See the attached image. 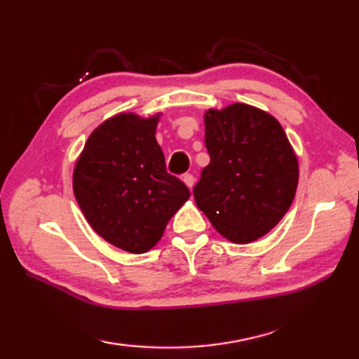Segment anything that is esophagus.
Listing matches in <instances>:
<instances>
[{"label":"esophagus","mask_w":359,"mask_h":359,"mask_svg":"<svg viewBox=\"0 0 359 359\" xmlns=\"http://www.w3.org/2000/svg\"><path fill=\"white\" fill-rule=\"evenodd\" d=\"M184 184L189 188V189H193V187H194V182H196V179H194V175L193 174H185L184 175Z\"/></svg>","instance_id":"esophagus-1"}]
</instances>
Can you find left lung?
Wrapping results in <instances>:
<instances>
[{
	"label": "left lung",
	"instance_id": "8db88e82",
	"mask_svg": "<svg viewBox=\"0 0 359 359\" xmlns=\"http://www.w3.org/2000/svg\"><path fill=\"white\" fill-rule=\"evenodd\" d=\"M210 163L194 187L197 208L234 243L261 239L287 215L299 163L271 114L233 103L203 114Z\"/></svg>",
	"mask_w": 359,
	"mask_h": 359
}]
</instances>
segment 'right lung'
<instances>
[{"mask_svg":"<svg viewBox=\"0 0 359 359\" xmlns=\"http://www.w3.org/2000/svg\"><path fill=\"white\" fill-rule=\"evenodd\" d=\"M162 117L120 112L98 125L75 162L72 188L90 228L128 253H147L189 199L184 182L166 172L156 140Z\"/></svg>","mask_w":359,"mask_h":359,"instance_id":"1","label":"right lung"}]
</instances>
